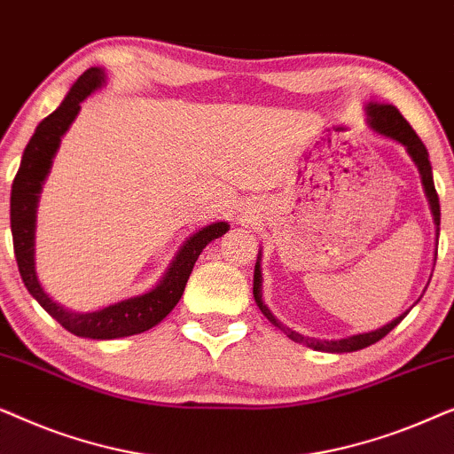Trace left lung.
<instances>
[{"mask_svg": "<svg viewBox=\"0 0 454 454\" xmlns=\"http://www.w3.org/2000/svg\"><path fill=\"white\" fill-rule=\"evenodd\" d=\"M365 115H368V126L374 129V132L384 136V138H390V140L399 142V145L405 146L409 157H411L415 167H418L419 177H421V185H424L427 204H430V210H432V216H434V225H436V241H438V235H440V200H438L436 188H434L430 154H427L424 142L419 140V136L413 132V128L409 126V121L401 115V111L396 109L395 105L372 101V103L365 105ZM260 260H262V254L258 252L256 269H254V300H256L260 312H262L266 318H269L272 325L278 328V331H283L285 334H287L291 340L306 345L314 351L351 353V351L365 349V347L374 345L382 337H387V334L393 331V328L399 325L403 318H405V316L409 314V309H411V308H409L407 312L396 316V318L390 320L388 325H384V326L376 328V331H370V333H359V334H351V337H345V339H331V340L303 337V334L294 331V328L285 326L281 320H277V316L272 314L269 306L264 303V300H262V269H260ZM434 260H436V258H434ZM418 301H415V303H418ZM415 303H413V306H415Z\"/></svg>", "mask_w": 454, "mask_h": 454, "instance_id": "obj_1", "label": "left lung"}]
</instances>
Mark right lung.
Returning <instances> with one entry per match:
<instances>
[{
    "label": "right lung",
    "instance_id": "right-lung-1",
    "mask_svg": "<svg viewBox=\"0 0 454 454\" xmlns=\"http://www.w3.org/2000/svg\"><path fill=\"white\" fill-rule=\"evenodd\" d=\"M105 84H107V76H105L103 67H89L72 84L70 92H67L59 107L36 126L33 138L28 140L22 153L20 169H18L14 184H12L10 196V225L12 239H14V254L18 270H20L28 294L66 331L76 334V337L101 340L132 337V334H140L148 328L157 326L182 300L185 283H188L200 252L210 241L229 231V223L225 221L210 223V225L198 229L196 233H192L184 241L176 258L171 260L169 269L165 270V275L160 277V281L151 291L111 303V306L95 309V312H72V309L53 301L45 294L35 269L36 207H39L41 190L49 171H51L61 136L70 129L72 121L76 120L80 103Z\"/></svg>",
    "mask_w": 454,
    "mask_h": 454
}]
</instances>
